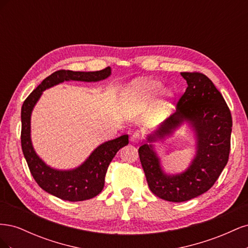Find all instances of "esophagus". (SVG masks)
Returning a JSON list of instances; mask_svg holds the SVG:
<instances>
[{"label":"esophagus","mask_w":248,"mask_h":248,"mask_svg":"<svg viewBox=\"0 0 248 248\" xmlns=\"http://www.w3.org/2000/svg\"><path fill=\"white\" fill-rule=\"evenodd\" d=\"M140 140H141V134L140 132H134L130 137V141L132 144H139Z\"/></svg>","instance_id":"34e87169"}]
</instances>
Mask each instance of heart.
I'll return each mask as SVG.
<instances>
[{
    "label": "heart",
    "mask_w": 248,
    "mask_h": 248,
    "mask_svg": "<svg viewBox=\"0 0 248 248\" xmlns=\"http://www.w3.org/2000/svg\"><path fill=\"white\" fill-rule=\"evenodd\" d=\"M162 90L161 82L153 79H139L127 88L123 97L129 101H148L158 95ZM169 96V93H166Z\"/></svg>",
    "instance_id": "heart-1"
}]
</instances>
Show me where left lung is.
Instances as JSON below:
<instances>
[{
	"mask_svg": "<svg viewBox=\"0 0 248 248\" xmlns=\"http://www.w3.org/2000/svg\"><path fill=\"white\" fill-rule=\"evenodd\" d=\"M181 76L187 89L177 103V110L149 134L148 142L139 149L150 190L162 200L176 202L197 198L214 185L229 160L232 126L228 104L211 79L200 72H181ZM183 122L195 131L196 156L181 174L168 175L152 142L170 135Z\"/></svg>",
	"mask_w": 248,
	"mask_h": 248,
	"instance_id": "1",
	"label": "left lung"
}]
</instances>
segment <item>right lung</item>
<instances>
[{
	"label": "right lung",
	"instance_id": "right-lung-1",
	"mask_svg": "<svg viewBox=\"0 0 248 248\" xmlns=\"http://www.w3.org/2000/svg\"><path fill=\"white\" fill-rule=\"evenodd\" d=\"M110 67L99 71L58 70L50 74L28 96L21 107V149L30 171L43 190L59 199L79 202L92 199L103 189L104 178L110 161L122 147L128 144V136L123 134L97 147L86 161L73 170H56L48 167L36 154L31 140V114L44 90L63 81H99L108 78Z\"/></svg>",
	"mask_w": 248,
	"mask_h": 248
}]
</instances>
